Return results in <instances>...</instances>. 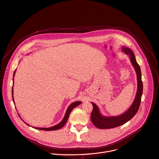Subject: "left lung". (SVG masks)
Masks as SVG:
<instances>
[{
	"label": "left lung",
	"mask_w": 159,
	"mask_h": 159,
	"mask_svg": "<svg viewBox=\"0 0 159 159\" xmlns=\"http://www.w3.org/2000/svg\"><path fill=\"white\" fill-rule=\"evenodd\" d=\"M122 51L130 57L131 63L136 71L138 80V89L134 102L132 105L124 113L119 116L105 117L100 113L98 106L91 102L93 109L91 115V119L93 124L99 129H111L122 125L131 120L137 113L141 103V96L143 94V82L141 80V72L139 65L136 62L135 55L133 51L126 47H122Z\"/></svg>",
	"instance_id": "1"
}]
</instances>
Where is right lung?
<instances>
[{
	"mask_svg": "<svg viewBox=\"0 0 159 159\" xmlns=\"http://www.w3.org/2000/svg\"><path fill=\"white\" fill-rule=\"evenodd\" d=\"M15 72H16V70L14 71V74H13V79H12V80H13V84H14V74H15ZM12 100H13V102L14 103V98H13V89H12ZM81 102H74L72 103L71 105H70V106L68 107V108H67L66 110V113H65V117L63 118V119L61 121V122H60L58 124H57L56 125H54L52 127H48V128H42V127H35V129H39V130H44V131H54V130H57V129H60L61 128H62L65 125V124L66 123L67 120H68V119L69 117V115H70V113H71V110H73L74 108H75L76 107H77L78 105H80ZM26 124H27L26 123H25ZM28 125V124H27ZM30 126V125H29Z\"/></svg>",
	"mask_w": 159,
	"mask_h": 159,
	"instance_id": "obj_1",
	"label": "right lung"
}]
</instances>
